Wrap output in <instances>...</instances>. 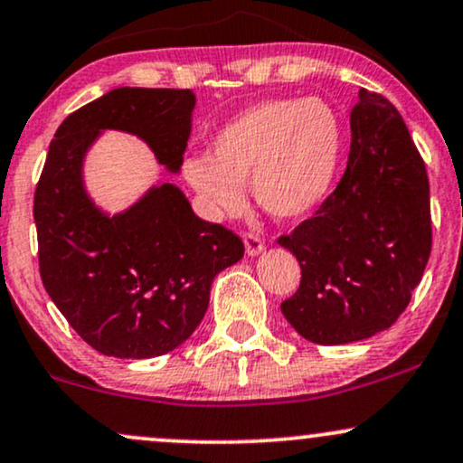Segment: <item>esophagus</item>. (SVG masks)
I'll return each instance as SVG.
<instances>
[{"instance_id": "obj_1", "label": "esophagus", "mask_w": 463, "mask_h": 463, "mask_svg": "<svg viewBox=\"0 0 463 463\" xmlns=\"http://www.w3.org/2000/svg\"><path fill=\"white\" fill-rule=\"evenodd\" d=\"M243 243H246L248 257H257V254H261L265 250L263 239L259 235H252V232H246V235H243Z\"/></svg>"}]
</instances>
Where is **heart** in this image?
<instances>
[{
    "mask_svg": "<svg viewBox=\"0 0 463 463\" xmlns=\"http://www.w3.org/2000/svg\"><path fill=\"white\" fill-rule=\"evenodd\" d=\"M344 156V124L322 98L265 99L226 121L213 154H191L183 176L211 217L241 211L246 187L265 213L291 222L331 194Z\"/></svg>",
    "mask_w": 463,
    "mask_h": 463,
    "instance_id": "b5f03b06",
    "label": "heart"
}]
</instances>
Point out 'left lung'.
<instances>
[{
  "label": "left lung",
  "mask_w": 463,
  "mask_h": 463,
  "mask_svg": "<svg viewBox=\"0 0 463 463\" xmlns=\"http://www.w3.org/2000/svg\"><path fill=\"white\" fill-rule=\"evenodd\" d=\"M350 132L337 189L311 220L279 239L302 269L298 291L280 311L322 346L390 328L431 254L427 169L401 113L383 95L361 89Z\"/></svg>",
  "instance_id": "obj_1"
}]
</instances>
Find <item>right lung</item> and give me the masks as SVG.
I'll list each match as a JSON object with an SVG mask.
<instances>
[{
	"label": "right lung",
	"instance_id": "right-lung-1",
	"mask_svg": "<svg viewBox=\"0 0 463 463\" xmlns=\"http://www.w3.org/2000/svg\"><path fill=\"white\" fill-rule=\"evenodd\" d=\"M189 89L121 87L58 126L34 194L45 291L89 346L117 359L178 348L209 309L213 279L243 257L224 226L200 220L176 184H152L106 213L84 183V158L104 130L139 137L178 174L191 135Z\"/></svg>",
	"mask_w": 463,
	"mask_h": 463
}]
</instances>
